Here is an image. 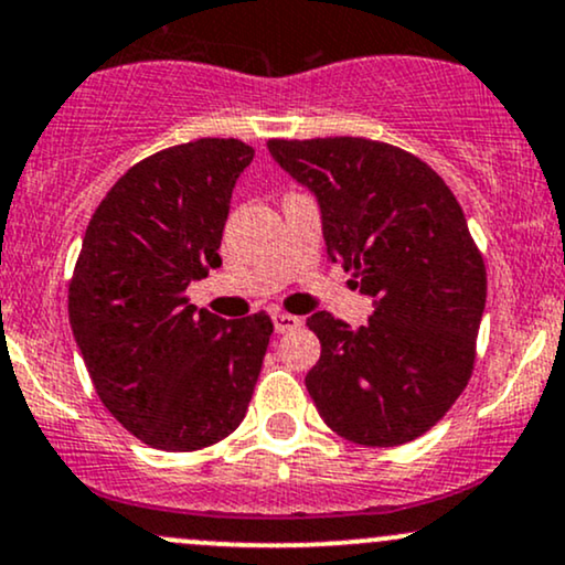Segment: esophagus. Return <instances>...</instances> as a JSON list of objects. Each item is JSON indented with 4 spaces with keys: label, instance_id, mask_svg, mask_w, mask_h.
Listing matches in <instances>:
<instances>
[{
    "label": "esophagus",
    "instance_id": "esophagus-1",
    "mask_svg": "<svg viewBox=\"0 0 565 565\" xmlns=\"http://www.w3.org/2000/svg\"><path fill=\"white\" fill-rule=\"evenodd\" d=\"M300 319H297V316H289V313H276L274 316V329H276V334H287V332H291V329H297L300 327Z\"/></svg>",
    "mask_w": 565,
    "mask_h": 565
}]
</instances>
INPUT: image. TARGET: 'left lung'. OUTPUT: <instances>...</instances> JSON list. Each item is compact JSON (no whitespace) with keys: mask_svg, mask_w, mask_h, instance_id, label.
Returning <instances> with one entry per match:
<instances>
[{"mask_svg":"<svg viewBox=\"0 0 565 565\" xmlns=\"http://www.w3.org/2000/svg\"><path fill=\"white\" fill-rule=\"evenodd\" d=\"M270 157L319 201L327 257L353 270L372 319L310 316L321 359L305 387L337 436L401 446L468 385L486 268L449 185L425 161L364 138L268 140Z\"/></svg>","mask_w":565,"mask_h":565,"instance_id":"8db88e82","label":"left lung"}]
</instances>
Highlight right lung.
<instances>
[{
    "label": "right lung",
    "instance_id": "add662e5",
    "mask_svg": "<svg viewBox=\"0 0 565 565\" xmlns=\"http://www.w3.org/2000/svg\"><path fill=\"white\" fill-rule=\"evenodd\" d=\"M255 151L201 138L116 180L84 233L68 319L100 401L142 444L196 451L242 425L274 323L188 302L220 268L231 193Z\"/></svg>",
    "mask_w": 565,
    "mask_h": 565
}]
</instances>
